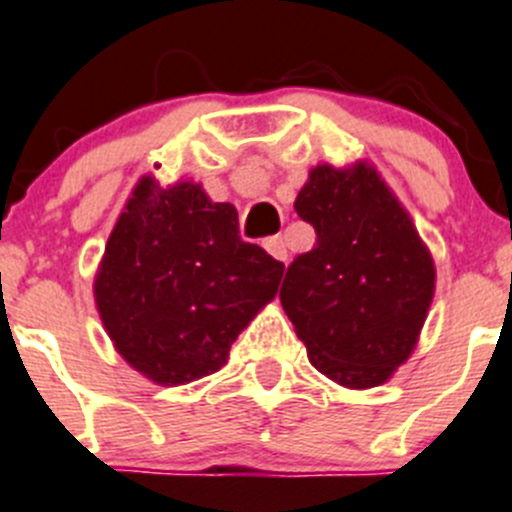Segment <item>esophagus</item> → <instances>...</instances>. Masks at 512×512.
Wrapping results in <instances>:
<instances>
[{
    "label": "esophagus",
    "mask_w": 512,
    "mask_h": 512,
    "mask_svg": "<svg viewBox=\"0 0 512 512\" xmlns=\"http://www.w3.org/2000/svg\"><path fill=\"white\" fill-rule=\"evenodd\" d=\"M264 248L271 253V256H274L276 261H286V256H289V251H286V243H284V238H281V236L266 238Z\"/></svg>",
    "instance_id": "obj_1"
}]
</instances>
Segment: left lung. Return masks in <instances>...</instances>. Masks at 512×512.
Listing matches in <instances>:
<instances>
[{
  "label": "left lung",
  "instance_id": "obj_1",
  "mask_svg": "<svg viewBox=\"0 0 512 512\" xmlns=\"http://www.w3.org/2000/svg\"><path fill=\"white\" fill-rule=\"evenodd\" d=\"M294 208L316 243L291 261L279 296L309 362L344 387L384 384L432 304L430 251L369 163L316 165Z\"/></svg>",
  "mask_w": 512,
  "mask_h": 512
}]
</instances>
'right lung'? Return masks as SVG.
<instances>
[{
  "mask_svg": "<svg viewBox=\"0 0 512 512\" xmlns=\"http://www.w3.org/2000/svg\"><path fill=\"white\" fill-rule=\"evenodd\" d=\"M281 276V261L241 241L231 203H213L191 180L160 188L145 175L107 238L95 301L125 362L175 387L226 364Z\"/></svg>",
  "mask_w": 512,
  "mask_h": 512,
  "instance_id": "1",
  "label": "right lung"
}]
</instances>
